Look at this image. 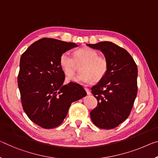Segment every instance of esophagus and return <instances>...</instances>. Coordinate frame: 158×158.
<instances>
[{"instance_id":"esophagus-1","label":"esophagus","mask_w":158,"mask_h":158,"mask_svg":"<svg viewBox=\"0 0 158 158\" xmlns=\"http://www.w3.org/2000/svg\"><path fill=\"white\" fill-rule=\"evenodd\" d=\"M85 91H86V93H87V94H88V95H90L91 94V91L89 90V89H87V88H86V87H85Z\"/></svg>"}]
</instances>
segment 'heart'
I'll return each instance as SVG.
<instances>
[{
  "label": "heart",
  "mask_w": 158,
  "mask_h": 158,
  "mask_svg": "<svg viewBox=\"0 0 158 158\" xmlns=\"http://www.w3.org/2000/svg\"><path fill=\"white\" fill-rule=\"evenodd\" d=\"M82 63V73L76 76H69L68 82L77 84L89 83L93 81L98 82L105 76L108 70V61L106 58L99 56L97 51L90 48H82L75 52L74 57L65 52L60 55L59 64L60 69L67 76H72L75 71L76 64Z\"/></svg>",
  "instance_id": "obj_1"
}]
</instances>
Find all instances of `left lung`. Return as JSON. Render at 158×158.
<instances>
[{
    "label": "left lung",
    "mask_w": 158,
    "mask_h": 158,
    "mask_svg": "<svg viewBox=\"0 0 158 158\" xmlns=\"http://www.w3.org/2000/svg\"><path fill=\"white\" fill-rule=\"evenodd\" d=\"M87 45L100 50L108 61L106 75L91 88L98 99L91 120L99 128L111 129L127 119L132 110L137 95V65L127 50L112 42Z\"/></svg>",
    "instance_id": "1"
}]
</instances>
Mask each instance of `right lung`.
I'll return each instance as SVG.
<instances>
[{
  "label": "right lung",
  "mask_w": 158,
  "mask_h": 158,
  "mask_svg": "<svg viewBox=\"0 0 158 158\" xmlns=\"http://www.w3.org/2000/svg\"><path fill=\"white\" fill-rule=\"evenodd\" d=\"M77 44L43 38L28 47L21 56L18 77L23 110L29 118L44 128L59 126L72 102L86 96L81 85H64L60 55Z\"/></svg>",
  "instance_id": "add662e5"
}]
</instances>
